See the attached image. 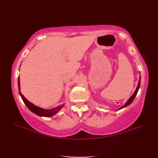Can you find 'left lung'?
<instances>
[{"mask_svg": "<svg viewBox=\"0 0 158 158\" xmlns=\"http://www.w3.org/2000/svg\"><path fill=\"white\" fill-rule=\"evenodd\" d=\"M140 79H139V83H138V85H137V87H136V90L135 91V92H134L133 94H132V96H131L130 98L128 100H127V102H126L125 105H124L123 106L120 107L119 109H117V110H119L122 109H123V108H125V107H126L127 106L130 105V104L132 102V101L134 100V99H135V98L136 96V94H137V92H138V91H139V88H140Z\"/></svg>", "mask_w": 158, "mask_h": 158, "instance_id": "1", "label": "left lung"}]
</instances>
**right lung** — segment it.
<instances>
[{"instance_id": "1", "label": "right lung", "mask_w": 158, "mask_h": 158, "mask_svg": "<svg viewBox=\"0 0 158 158\" xmlns=\"http://www.w3.org/2000/svg\"><path fill=\"white\" fill-rule=\"evenodd\" d=\"M18 89H19V95L21 96V98H22L23 102H24L25 105H26V106L28 107L30 110H31L32 113H34L35 114H36V115L41 116V117H52L55 115L56 113H58L60 110L62 109V107L64 106V103L62 104L61 105H59L58 106H56L54 108L52 109H45L41 108V107H39L38 106H36L34 104L31 102L26 99L22 94L21 93V91H20V81H19V77L18 78Z\"/></svg>"}]
</instances>
